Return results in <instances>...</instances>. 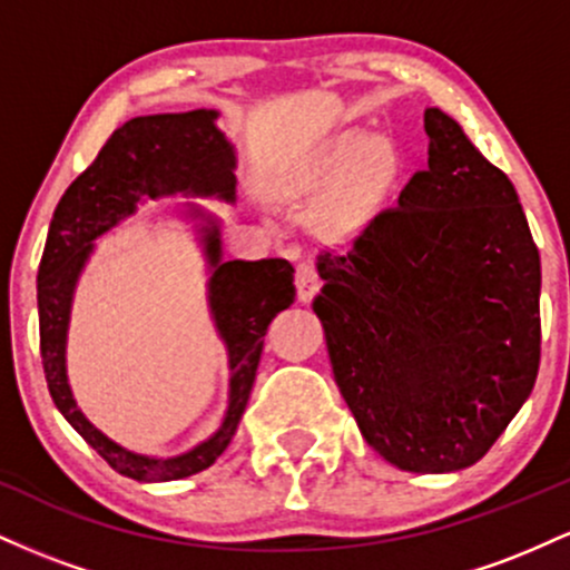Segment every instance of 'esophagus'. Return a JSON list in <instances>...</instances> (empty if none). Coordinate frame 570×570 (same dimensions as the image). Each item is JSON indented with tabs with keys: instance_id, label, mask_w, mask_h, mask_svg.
<instances>
[{
	"instance_id": "obj_1",
	"label": "esophagus",
	"mask_w": 570,
	"mask_h": 570,
	"mask_svg": "<svg viewBox=\"0 0 570 570\" xmlns=\"http://www.w3.org/2000/svg\"><path fill=\"white\" fill-rule=\"evenodd\" d=\"M294 286H297V299L299 303H311L313 294L318 289V276L313 263H299L297 265V278H294Z\"/></svg>"
}]
</instances>
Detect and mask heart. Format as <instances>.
<instances>
[{"label":"heart","mask_w":570,"mask_h":570,"mask_svg":"<svg viewBox=\"0 0 570 570\" xmlns=\"http://www.w3.org/2000/svg\"><path fill=\"white\" fill-rule=\"evenodd\" d=\"M399 174L402 158L394 141L367 136L364 130H345L330 141L307 171L276 181L273 195L303 212L322 206V233L330 238H348L389 198Z\"/></svg>","instance_id":"1"}]
</instances>
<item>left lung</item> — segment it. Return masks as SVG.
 <instances>
[{
  "mask_svg": "<svg viewBox=\"0 0 570 570\" xmlns=\"http://www.w3.org/2000/svg\"><path fill=\"white\" fill-rule=\"evenodd\" d=\"M429 166L345 254H322L335 383L375 453L402 472L480 461L531 396L541 259L509 176L442 109Z\"/></svg>",
  "mask_w": 570,
  "mask_h": 570,
  "instance_id": "1",
  "label": "left lung"
}]
</instances>
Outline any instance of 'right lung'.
I'll return each mask as SVG.
<instances>
[{
  "mask_svg": "<svg viewBox=\"0 0 570 570\" xmlns=\"http://www.w3.org/2000/svg\"><path fill=\"white\" fill-rule=\"evenodd\" d=\"M217 117V109H193L134 117L117 128L94 166L58 200L39 263V351L50 396L71 429L117 474L136 482L185 480L225 453L252 394L267 326L294 303V267L286 259H225L217 214L200 203H179L174 214L193 225L206 259V303L230 370L227 407L217 431L179 455H147L104 434L77 404L67 372V340L71 303L96 240L134 217L147 200L214 198L233 206L238 158Z\"/></svg>",
  "mask_w": 570,
  "mask_h": 570,
  "instance_id": "1",
  "label": "right lung"
}]
</instances>
